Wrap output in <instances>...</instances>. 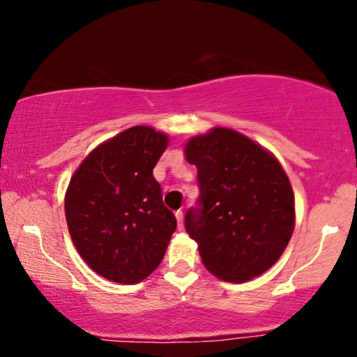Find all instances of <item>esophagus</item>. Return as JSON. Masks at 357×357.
<instances>
[{
    "instance_id": "1",
    "label": "esophagus",
    "mask_w": 357,
    "mask_h": 357,
    "mask_svg": "<svg viewBox=\"0 0 357 357\" xmlns=\"http://www.w3.org/2000/svg\"><path fill=\"white\" fill-rule=\"evenodd\" d=\"M175 218H177L178 227L182 229V226H183V211H182V209H178V211H175Z\"/></svg>"
}]
</instances>
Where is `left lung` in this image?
<instances>
[{
	"label": "left lung",
	"mask_w": 357,
	"mask_h": 357,
	"mask_svg": "<svg viewBox=\"0 0 357 357\" xmlns=\"http://www.w3.org/2000/svg\"><path fill=\"white\" fill-rule=\"evenodd\" d=\"M197 165L198 208L185 229L203 265L219 280L243 282L280 260L294 231V193L271 153L229 128H213L185 144Z\"/></svg>",
	"instance_id": "1"
}]
</instances>
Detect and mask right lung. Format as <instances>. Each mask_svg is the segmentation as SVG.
<instances>
[{"mask_svg": "<svg viewBox=\"0 0 357 357\" xmlns=\"http://www.w3.org/2000/svg\"><path fill=\"white\" fill-rule=\"evenodd\" d=\"M169 136L131 126L91 151L73 174L65 214L73 243L105 280L135 284L165 255L177 227L153 169Z\"/></svg>", "mask_w": 357, "mask_h": 357, "instance_id": "1", "label": "right lung"}]
</instances>
